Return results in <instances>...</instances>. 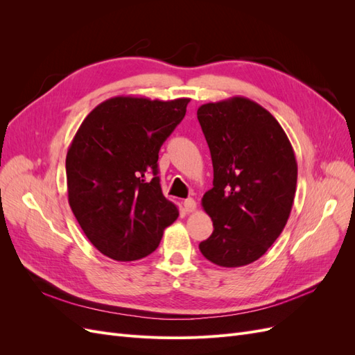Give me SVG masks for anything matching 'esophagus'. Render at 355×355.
I'll return each mask as SVG.
<instances>
[{
    "label": "esophagus",
    "mask_w": 355,
    "mask_h": 355,
    "mask_svg": "<svg viewBox=\"0 0 355 355\" xmlns=\"http://www.w3.org/2000/svg\"><path fill=\"white\" fill-rule=\"evenodd\" d=\"M184 207H185V211L192 213L197 209V202L194 198H187V200H184Z\"/></svg>",
    "instance_id": "esophagus-1"
}]
</instances>
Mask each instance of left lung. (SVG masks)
Listing matches in <instances>:
<instances>
[{
  "label": "left lung",
  "mask_w": 355,
  "mask_h": 355,
  "mask_svg": "<svg viewBox=\"0 0 355 355\" xmlns=\"http://www.w3.org/2000/svg\"><path fill=\"white\" fill-rule=\"evenodd\" d=\"M197 116L213 163V188L201 204L214 228L200 252L223 268L249 265L280 237L292 211V144L270 112L241 96L201 105Z\"/></svg>",
  "instance_id": "8db88e82"
}]
</instances>
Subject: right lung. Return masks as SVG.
<instances>
[{
  "mask_svg": "<svg viewBox=\"0 0 355 355\" xmlns=\"http://www.w3.org/2000/svg\"><path fill=\"white\" fill-rule=\"evenodd\" d=\"M188 103L187 98L116 96L96 106L72 139L67 154L69 206L85 237L114 261L153 253L179 216L161 191L157 161Z\"/></svg>",
  "mask_w": 355,
  "mask_h": 355,
  "instance_id": "right-lung-1",
  "label": "right lung"
}]
</instances>
